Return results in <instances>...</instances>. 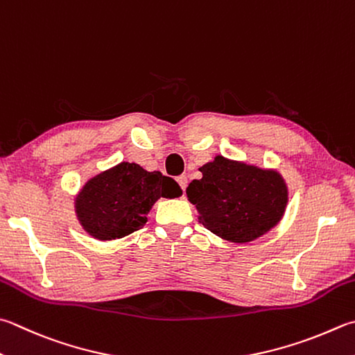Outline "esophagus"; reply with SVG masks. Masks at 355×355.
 Here are the masks:
<instances>
[{"label": "esophagus", "instance_id": "esophagus-1", "mask_svg": "<svg viewBox=\"0 0 355 355\" xmlns=\"http://www.w3.org/2000/svg\"><path fill=\"white\" fill-rule=\"evenodd\" d=\"M178 184L180 185V189H182V191H185V189H187V184H189V178H187L185 175L179 176V178H178Z\"/></svg>", "mask_w": 355, "mask_h": 355}]
</instances>
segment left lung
<instances>
[{"mask_svg":"<svg viewBox=\"0 0 355 355\" xmlns=\"http://www.w3.org/2000/svg\"><path fill=\"white\" fill-rule=\"evenodd\" d=\"M187 198L207 230L230 243H250L273 229L287 205V187L278 171L216 156L199 168Z\"/></svg>","mask_w":355,"mask_h":355,"instance_id":"obj_1","label":"left lung"}]
</instances>
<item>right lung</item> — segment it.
Returning a JSON list of instances; mask_svg holds the SVG:
<instances>
[{
    "instance_id": "1",
    "label": "right lung",
    "mask_w": 355,
    "mask_h": 355,
    "mask_svg": "<svg viewBox=\"0 0 355 355\" xmlns=\"http://www.w3.org/2000/svg\"><path fill=\"white\" fill-rule=\"evenodd\" d=\"M175 179L122 162L89 179L76 198V213L83 229L100 241L123 238L146 224L159 198H179Z\"/></svg>"
}]
</instances>
